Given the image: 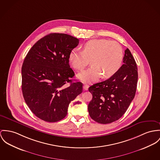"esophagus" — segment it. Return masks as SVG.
Masks as SVG:
<instances>
[{"label": "esophagus", "instance_id": "esophagus-1", "mask_svg": "<svg viewBox=\"0 0 160 160\" xmlns=\"http://www.w3.org/2000/svg\"><path fill=\"white\" fill-rule=\"evenodd\" d=\"M88 87H89V86H88V85H84L83 86V89H84L85 91H87V90L88 89Z\"/></svg>", "mask_w": 160, "mask_h": 160}]
</instances>
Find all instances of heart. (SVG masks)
<instances>
[{
	"instance_id": "1",
	"label": "heart",
	"mask_w": 160,
	"mask_h": 160,
	"mask_svg": "<svg viewBox=\"0 0 160 160\" xmlns=\"http://www.w3.org/2000/svg\"><path fill=\"white\" fill-rule=\"evenodd\" d=\"M123 50L115 41L108 39H92L86 42L83 50L75 48L69 55V60L74 69H83L89 61L92 66L78 75L83 82L96 81L102 75L108 78L116 74L121 68L123 62Z\"/></svg>"
}]
</instances>
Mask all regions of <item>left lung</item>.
Instances as JSON below:
<instances>
[{"mask_svg": "<svg viewBox=\"0 0 160 160\" xmlns=\"http://www.w3.org/2000/svg\"><path fill=\"white\" fill-rule=\"evenodd\" d=\"M123 62L110 78L89 88L92 95L88 107L89 114L98 123L107 124L120 119L135 98L138 68L128 49L125 50Z\"/></svg>", "mask_w": 160, "mask_h": 160, "instance_id": "8db88e82", "label": "left lung"}]
</instances>
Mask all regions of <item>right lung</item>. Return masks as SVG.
I'll return each instance as SVG.
<instances>
[{
    "label": "right lung",
    "instance_id": "add662e5",
    "mask_svg": "<svg viewBox=\"0 0 160 160\" xmlns=\"http://www.w3.org/2000/svg\"><path fill=\"white\" fill-rule=\"evenodd\" d=\"M79 40L64 33H50L32 46L22 66V91L25 103L39 119L49 122L62 119L69 103L83 91L73 82L69 55Z\"/></svg>",
    "mask_w": 160,
    "mask_h": 160
}]
</instances>
